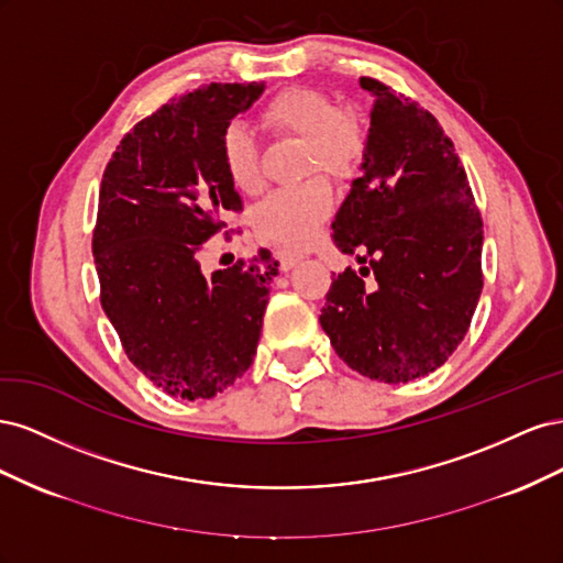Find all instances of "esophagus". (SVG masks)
Instances as JSON below:
<instances>
[{
    "label": "esophagus",
    "instance_id": "34e87169",
    "mask_svg": "<svg viewBox=\"0 0 563 563\" xmlns=\"http://www.w3.org/2000/svg\"><path fill=\"white\" fill-rule=\"evenodd\" d=\"M279 267L284 269V272H288V269H294L300 261H302V255H298V253H286V251H282L279 255Z\"/></svg>",
    "mask_w": 563,
    "mask_h": 563
}]
</instances>
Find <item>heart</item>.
<instances>
[{"instance_id":"1","label":"heart","mask_w":563,"mask_h":563,"mask_svg":"<svg viewBox=\"0 0 563 563\" xmlns=\"http://www.w3.org/2000/svg\"><path fill=\"white\" fill-rule=\"evenodd\" d=\"M261 122L302 139L305 172L319 168L331 178H347L364 155V131L352 114L338 112L335 100L319 89L291 87L267 100ZM220 162L236 190L258 187V150L242 124H232L220 139ZM333 199L323 180L312 178L298 187L269 192L255 209V230L282 249L300 251L317 242L331 213Z\"/></svg>"}]
</instances>
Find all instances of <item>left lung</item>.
Instances as JSON below:
<instances>
[{
  "label": "left lung",
  "instance_id": "obj_1",
  "mask_svg": "<svg viewBox=\"0 0 563 563\" xmlns=\"http://www.w3.org/2000/svg\"><path fill=\"white\" fill-rule=\"evenodd\" d=\"M360 84L373 96L362 178L331 236L362 267L333 279L319 323L350 368L399 385L444 366L465 338L484 286V225L437 119L378 79Z\"/></svg>",
  "mask_w": 563,
  "mask_h": 563
}]
</instances>
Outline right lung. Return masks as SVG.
Listing matches in <instances>:
<instances>
[{"label": "right lung", "instance_id": "1", "mask_svg": "<svg viewBox=\"0 0 563 563\" xmlns=\"http://www.w3.org/2000/svg\"><path fill=\"white\" fill-rule=\"evenodd\" d=\"M265 84H209L126 133L98 195L93 258L100 302L131 364L176 399H211L242 378L258 347L279 263L201 272L199 251L242 211L220 139Z\"/></svg>", "mask_w": 563, "mask_h": 563}]
</instances>
